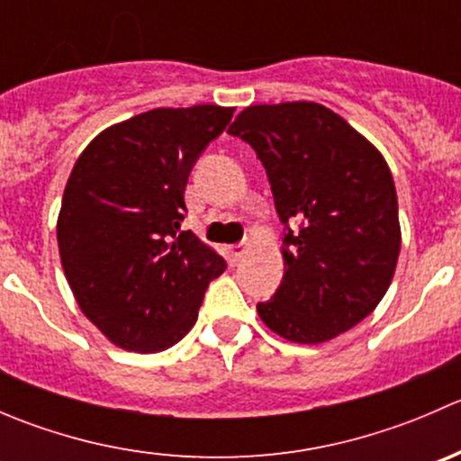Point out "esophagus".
<instances>
[{
	"mask_svg": "<svg viewBox=\"0 0 461 461\" xmlns=\"http://www.w3.org/2000/svg\"><path fill=\"white\" fill-rule=\"evenodd\" d=\"M248 249H249V240H243V243H239V245H231L230 254L234 260H240L245 257V252H248Z\"/></svg>",
	"mask_w": 461,
	"mask_h": 461,
	"instance_id": "34e87169",
	"label": "esophagus"
}]
</instances>
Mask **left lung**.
<instances>
[{
	"label": "left lung",
	"mask_w": 461,
	"mask_h": 461,
	"mask_svg": "<svg viewBox=\"0 0 461 461\" xmlns=\"http://www.w3.org/2000/svg\"><path fill=\"white\" fill-rule=\"evenodd\" d=\"M257 151L285 225L281 287L258 317L294 343H323L364 321L397 267V192L384 156L317 102L254 104L230 127Z\"/></svg>",
	"instance_id": "8db88e82"
}]
</instances>
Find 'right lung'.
I'll return each instance as SVG.
<instances>
[{
  "instance_id": "1",
  "label": "right lung",
  "mask_w": 461,
  "mask_h": 461,
  "mask_svg": "<svg viewBox=\"0 0 461 461\" xmlns=\"http://www.w3.org/2000/svg\"><path fill=\"white\" fill-rule=\"evenodd\" d=\"M234 109H151L104 129L76 160L58 216L64 274L85 317L118 348L160 352L198 319L221 254L180 230L198 156Z\"/></svg>"
}]
</instances>
